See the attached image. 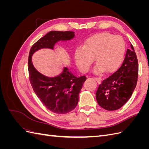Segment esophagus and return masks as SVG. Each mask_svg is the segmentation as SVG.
<instances>
[{"mask_svg":"<svg viewBox=\"0 0 149 149\" xmlns=\"http://www.w3.org/2000/svg\"><path fill=\"white\" fill-rule=\"evenodd\" d=\"M94 79H95V80L97 82V83H101V78L95 77V78H94Z\"/></svg>","mask_w":149,"mask_h":149,"instance_id":"esophagus-1","label":"esophagus"}]
</instances>
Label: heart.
<instances>
[{"label": "heart", "mask_w": 149, "mask_h": 149, "mask_svg": "<svg viewBox=\"0 0 149 149\" xmlns=\"http://www.w3.org/2000/svg\"><path fill=\"white\" fill-rule=\"evenodd\" d=\"M125 43L118 35L101 33L93 35L86 40L82 48L74 53L76 65L83 72H86L93 60L97 66L96 73L111 72L117 69L124 56Z\"/></svg>", "instance_id": "b5f03b06"}]
</instances>
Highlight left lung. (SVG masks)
Here are the masks:
<instances>
[{"label": "left lung", "mask_w": 149, "mask_h": 149, "mask_svg": "<svg viewBox=\"0 0 149 149\" xmlns=\"http://www.w3.org/2000/svg\"><path fill=\"white\" fill-rule=\"evenodd\" d=\"M138 72L137 55L130 44L119 68L99 85L96 93L98 104L107 111L120 109L128 101L136 88Z\"/></svg>", "instance_id": "left-lung-1"}]
</instances>
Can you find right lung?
I'll use <instances>...</instances> for the list:
<instances>
[{"mask_svg":"<svg viewBox=\"0 0 149 149\" xmlns=\"http://www.w3.org/2000/svg\"><path fill=\"white\" fill-rule=\"evenodd\" d=\"M74 37L73 31H51L35 43L29 53L28 69L31 86L43 104L56 114L68 113L76 107L79 92L86 78L85 76L76 77L67 68H65L62 73L56 77H47L35 68L31 63V57L39 49H53L58 41L71 40Z\"/></svg>","mask_w":149,"mask_h":149,"instance_id":"obj_1","label":"right lung"}]
</instances>
